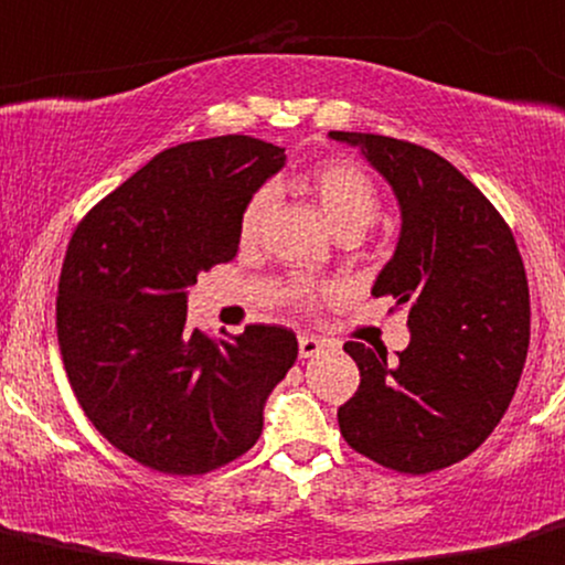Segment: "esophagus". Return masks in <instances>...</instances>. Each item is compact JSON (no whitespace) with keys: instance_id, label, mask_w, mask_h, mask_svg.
<instances>
[{"instance_id":"34e87169","label":"esophagus","mask_w":565,"mask_h":565,"mask_svg":"<svg viewBox=\"0 0 565 565\" xmlns=\"http://www.w3.org/2000/svg\"><path fill=\"white\" fill-rule=\"evenodd\" d=\"M298 347H300V358L308 360V358H317V354L322 352L328 343H324L322 338H317V335H300Z\"/></svg>"}]
</instances>
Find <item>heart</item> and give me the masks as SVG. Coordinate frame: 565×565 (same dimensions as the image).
Here are the masks:
<instances>
[{
    "instance_id": "heart-1",
    "label": "heart",
    "mask_w": 565,
    "mask_h": 565,
    "mask_svg": "<svg viewBox=\"0 0 565 565\" xmlns=\"http://www.w3.org/2000/svg\"><path fill=\"white\" fill-rule=\"evenodd\" d=\"M302 186L306 192L317 200L322 207L324 218L330 222L332 233L338 237L354 235L360 237L373 224L379 213V192L371 175L360 168V164L347 162V159H328L313 168L306 170L302 175ZM270 205V194L257 192L243 207L241 216V241L254 243L259 230H263V218ZM292 298L298 302H311L322 289L313 287L308 281H295L289 287Z\"/></svg>"
}]
</instances>
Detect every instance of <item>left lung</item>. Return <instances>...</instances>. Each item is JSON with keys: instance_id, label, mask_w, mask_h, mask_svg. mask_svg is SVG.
<instances>
[{"instance_id": "obj_1", "label": "left lung", "mask_w": 565, "mask_h": 565, "mask_svg": "<svg viewBox=\"0 0 565 565\" xmlns=\"http://www.w3.org/2000/svg\"><path fill=\"white\" fill-rule=\"evenodd\" d=\"M360 148L401 207L395 254L371 295L408 308L412 341L343 343L360 387L338 408L343 438L401 473L462 460L495 430L518 390L531 341V300L512 230L455 164L384 135L330 132Z\"/></svg>"}]
</instances>
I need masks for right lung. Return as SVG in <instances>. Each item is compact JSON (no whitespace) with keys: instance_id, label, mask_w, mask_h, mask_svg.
I'll return each mask as SVG.
<instances>
[{"instance_id":"right-lung-1","label":"right lung","mask_w":565,"mask_h":565,"mask_svg":"<svg viewBox=\"0 0 565 565\" xmlns=\"http://www.w3.org/2000/svg\"><path fill=\"white\" fill-rule=\"evenodd\" d=\"M284 162V148L246 135L168 148L70 241L56 300L64 371L92 425L153 471L194 477L248 452L298 360L287 328L213 341L186 324V289L235 259L243 207Z\"/></svg>"}]
</instances>
